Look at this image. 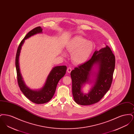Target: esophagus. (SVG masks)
<instances>
[{
  "instance_id": "34e87169",
  "label": "esophagus",
  "mask_w": 134,
  "mask_h": 134,
  "mask_svg": "<svg viewBox=\"0 0 134 134\" xmlns=\"http://www.w3.org/2000/svg\"><path fill=\"white\" fill-rule=\"evenodd\" d=\"M67 72H68V73H70V72H71V71H72V68H71V67H68V68H67Z\"/></svg>"
}]
</instances>
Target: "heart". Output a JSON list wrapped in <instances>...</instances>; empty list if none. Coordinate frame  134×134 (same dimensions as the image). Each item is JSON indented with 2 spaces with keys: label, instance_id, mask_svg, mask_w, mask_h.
<instances>
[{
  "label": "heart",
  "instance_id": "heart-1",
  "mask_svg": "<svg viewBox=\"0 0 134 134\" xmlns=\"http://www.w3.org/2000/svg\"><path fill=\"white\" fill-rule=\"evenodd\" d=\"M95 45L91 41L81 36L72 38L66 48L71 53V60L75 64L80 65L87 62L94 50Z\"/></svg>",
  "mask_w": 134,
  "mask_h": 134
}]
</instances>
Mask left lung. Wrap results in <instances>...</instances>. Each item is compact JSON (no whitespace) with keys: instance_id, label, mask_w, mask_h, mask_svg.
Masks as SVG:
<instances>
[{"instance_id":"obj_1","label":"left lung","mask_w":134,"mask_h":134,"mask_svg":"<svg viewBox=\"0 0 134 134\" xmlns=\"http://www.w3.org/2000/svg\"><path fill=\"white\" fill-rule=\"evenodd\" d=\"M96 64L99 65V70L95 85L88 94L84 95L81 91L82 86L89 80L92 67ZM115 67V55L107 46L99 51H95L88 61L75 67L70 74L75 102L82 105L98 102L110 87Z\"/></svg>"}]
</instances>
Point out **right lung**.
<instances>
[{
	"mask_svg": "<svg viewBox=\"0 0 134 134\" xmlns=\"http://www.w3.org/2000/svg\"><path fill=\"white\" fill-rule=\"evenodd\" d=\"M42 32L41 26H38L26 35L25 37L20 43L18 47L15 57V67L17 73L18 82L20 90L23 94L32 102L37 104H43L49 102L54 96L59 81L64 76L66 73L67 67L66 66H56L52 69L47 77L45 85L39 90H33L26 86L19 72V58L21 46L25 40L32 36Z\"/></svg>",
	"mask_w": 134,
	"mask_h": 134,
	"instance_id": "right-lung-1",
	"label": "right lung"
}]
</instances>
